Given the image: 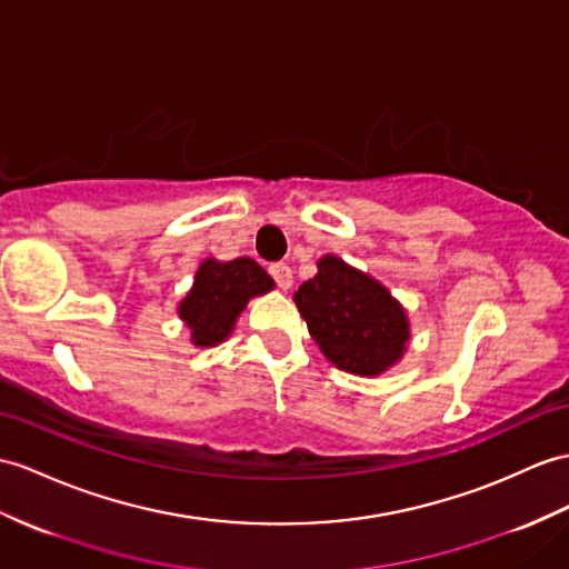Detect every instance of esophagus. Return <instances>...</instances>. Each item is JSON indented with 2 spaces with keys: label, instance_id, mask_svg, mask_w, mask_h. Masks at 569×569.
<instances>
[{
  "label": "esophagus",
  "instance_id": "obj_1",
  "mask_svg": "<svg viewBox=\"0 0 569 569\" xmlns=\"http://www.w3.org/2000/svg\"><path fill=\"white\" fill-rule=\"evenodd\" d=\"M270 274L280 289L292 287V268L287 262H274V266H270Z\"/></svg>",
  "mask_w": 569,
  "mask_h": 569
}]
</instances>
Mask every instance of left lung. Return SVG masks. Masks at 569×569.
I'll list each match as a JSON object with an SVG mask.
<instances>
[{
	"label": "left lung",
	"mask_w": 569,
	"mask_h": 569,
	"mask_svg": "<svg viewBox=\"0 0 569 569\" xmlns=\"http://www.w3.org/2000/svg\"><path fill=\"white\" fill-rule=\"evenodd\" d=\"M295 301L328 362L359 377H379L406 352L410 323L389 289L338 256H323Z\"/></svg>",
	"instance_id": "obj_1"
}]
</instances>
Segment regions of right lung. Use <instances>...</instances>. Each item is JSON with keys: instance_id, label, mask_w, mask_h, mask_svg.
I'll list each match as a JSON object with an SVG mask.
<instances>
[{"instance_id": "1", "label": "right lung", "mask_w": 569, "mask_h": 569, "mask_svg": "<svg viewBox=\"0 0 569 569\" xmlns=\"http://www.w3.org/2000/svg\"><path fill=\"white\" fill-rule=\"evenodd\" d=\"M272 287V277L253 258L224 262L207 258L200 262L192 289L180 301L178 316L190 328L192 345L214 348L231 336L246 303Z\"/></svg>"}]
</instances>
